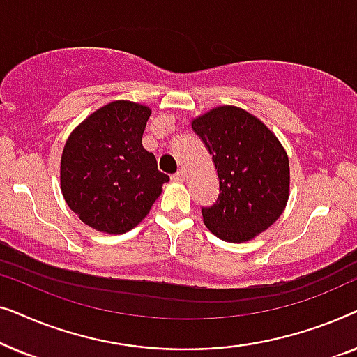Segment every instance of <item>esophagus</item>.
Listing matches in <instances>:
<instances>
[{"label": "esophagus", "mask_w": 357, "mask_h": 357, "mask_svg": "<svg viewBox=\"0 0 357 357\" xmlns=\"http://www.w3.org/2000/svg\"><path fill=\"white\" fill-rule=\"evenodd\" d=\"M172 180H174V182L182 183L183 180H185V172H183V170H178L177 174H174V175H172Z\"/></svg>", "instance_id": "34e87169"}]
</instances>
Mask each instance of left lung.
I'll return each mask as SVG.
<instances>
[{
	"mask_svg": "<svg viewBox=\"0 0 357 357\" xmlns=\"http://www.w3.org/2000/svg\"><path fill=\"white\" fill-rule=\"evenodd\" d=\"M213 155L219 198L203 221L226 242H248L265 232L289 199V158L276 135L250 112L219 105L192 120Z\"/></svg>",
	"mask_w": 357,
	"mask_h": 357,
	"instance_id": "1",
	"label": "left lung"
}]
</instances>
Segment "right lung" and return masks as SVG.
<instances>
[{
	"mask_svg": "<svg viewBox=\"0 0 357 357\" xmlns=\"http://www.w3.org/2000/svg\"><path fill=\"white\" fill-rule=\"evenodd\" d=\"M149 116L148 105L114 100L86 116L68 136L60 162L63 198L96 231H131L169 182L141 143Z\"/></svg>",
	"mask_w": 357,
	"mask_h": 357,
	"instance_id": "obj_1",
	"label": "right lung"
}]
</instances>
